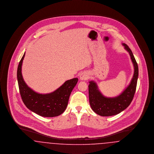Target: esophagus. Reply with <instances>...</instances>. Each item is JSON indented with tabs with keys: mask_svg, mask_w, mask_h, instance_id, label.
Listing matches in <instances>:
<instances>
[{
	"mask_svg": "<svg viewBox=\"0 0 154 154\" xmlns=\"http://www.w3.org/2000/svg\"><path fill=\"white\" fill-rule=\"evenodd\" d=\"M80 78L81 80H86L89 78V74L87 72H84L81 73Z\"/></svg>",
	"mask_w": 154,
	"mask_h": 154,
	"instance_id": "1",
	"label": "esophagus"
}]
</instances>
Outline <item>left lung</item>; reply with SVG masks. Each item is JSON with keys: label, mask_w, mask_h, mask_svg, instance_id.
I'll return each instance as SVG.
<instances>
[{"label": "left lung", "mask_w": 154, "mask_h": 154, "mask_svg": "<svg viewBox=\"0 0 154 154\" xmlns=\"http://www.w3.org/2000/svg\"><path fill=\"white\" fill-rule=\"evenodd\" d=\"M122 45L129 52L134 66V74L131 83L119 95L107 97L103 95L96 83L89 81L88 85L89 99L91 107L97 114L103 117L115 116L126 109L132 102L134 95L139 75V69L131 50L125 43Z\"/></svg>", "instance_id": "8db88e82"}]
</instances>
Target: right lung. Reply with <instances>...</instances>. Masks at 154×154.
I'll return each mask as SVG.
<instances>
[{
    "label": "right lung",
    "mask_w": 154,
    "mask_h": 154,
    "mask_svg": "<svg viewBox=\"0 0 154 154\" xmlns=\"http://www.w3.org/2000/svg\"><path fill=\"white\" fill-rule=\"evenodd\" d=\"M24 53L17 69V80L22 101L26 107L44 117H54L62 114L68 104L70 94L77 83L78 79L66 81L55 91L47 94H38L30 88L22 77L21 73Z\"/></svg>",
    "instance_id": "obj_1"
}]
</instances>
